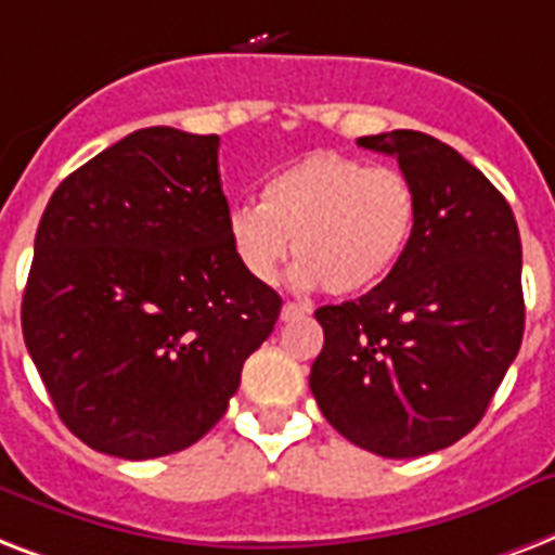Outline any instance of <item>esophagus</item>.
I'll use <instances>...</instances> for the list:
<instances>
[{
  "label": "esophagus",
  "mask_w": 555,
  "mask_h": 555,
  "mask_svg": "<svg viewBox=\"0 0 555 555\" xmlns=\"http://www.w3.org/2000/svg\"><path fill=\"white\" fill-rule=\"evenodd\" d=\"M309 309L304 307V304H298V300H286L281 309V321H295V318L307 315Z\"/></svg>",
  "instance_id": "obj_1"
}]
</instances>
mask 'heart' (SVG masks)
<instances>
[{
  "label": "heart",
  "instance_id": "obj_1",
  "mask_svg": "<svg viewBox=\"0 0 555 555\" xmlns=\"http://www.w3.org/2000/svg\"><path fill=\"white\" fill-rule=\"evenodd\" d=\"M414 225L416 191L402 170L318 150L269 176L260 205L231 208L229 243L255 281H274L292 240L300 286L350 298L397 269Z\"/></svg>",
  "mask_w": 555,
  "mask_h": 555
}]
</instances>
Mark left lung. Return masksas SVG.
Here are the masks:
<instances>
[{
  "mask_svg": "<svg viewBox=\"0 0 555 555\" xmlns=\"http://www.w3.org/2000/svg\"><path fill=\"white\" fill-rule=\"evenodd\" d=\"M359 147L399 162L416 225L397 269L359 300L315 309L309 388L341 437L382 457L440 452L480 423L524 336L521 237L509 202L434 135Z\"/></svg>",
  "mask_w": 555,
  "mask_h": 555,
  "instance_id": "obj_1",
  "label": "left lung"
}]
</instances>
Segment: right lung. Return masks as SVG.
<instances>
[{"label": "right lung", "mask_w": 555, "mask_h": 555, "mask_svg": "<svg viewBox=\"0 0 555 555\" xmlns=\"http://www.w3.org/2000/svg\"><path fill=\"white\" fill-rule=\"evenodd\" d=\"M217 150V135L135 130L46 205L23 336L94 452L150 461L205 437L281 315V295L231 251Z\"/></svg>", "instance_id": "add662e5"}]
</instances>
